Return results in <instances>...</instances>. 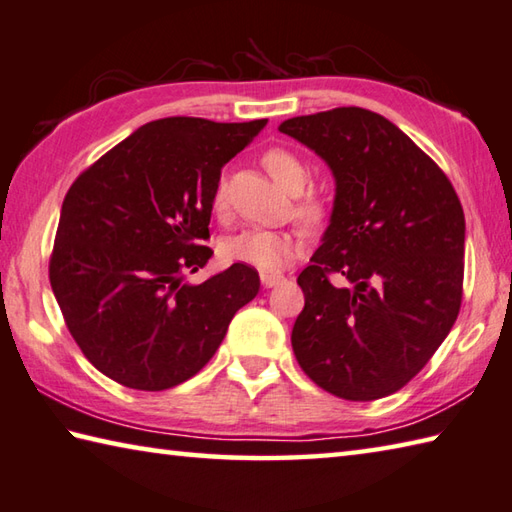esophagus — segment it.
Instances as JSON below:
<instances>
[{"mask_svg":"<svg viewBox=\"0 0 512 512\" xmlns=\"http://www.w3.org/2000/svg\"><path fill=\"white\" fill-rule=\"evenodd\" d=\"M259 280H262V284H264L266 288H271V286H275V284H280V282L284 280V275H282V273H268V271H262V273H259Z\"/></svg>","mask_w":512,"mask_h":512,"instance_id":"1","label":"esophagus"}]
</instances>
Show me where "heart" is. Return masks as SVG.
I'll return each instance as SVG.
<instances>
[{"mask_svg":"<svg viewBox=\"0 0 512 512\" xmlns=\"http://www.w3.org/2000/svg\"><path fill=\"white\" fill-rule=\"evenodd\" d=\"M266 172L286 188L288 192H300L309 181V165H306L295 152L286 147H271L262 156ZM228 203V183L219 179L215 192H212V208L221 212ZM327 212V201L318 194H306L297 203V215L306 221H320ZM304 248V235L300 230H268V228H250L241 230L237 235L228 237L221 244L219 253L230 264L255 266L259 271H280L295 255Z\"/></svg>","mask_w":512,"mask_h":512,"instance_id":"obj_1","label":"heart"}]
</instances>
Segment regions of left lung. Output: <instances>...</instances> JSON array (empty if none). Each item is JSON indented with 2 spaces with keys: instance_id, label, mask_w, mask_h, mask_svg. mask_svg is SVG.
I'll return each mask as SVG.
<instances>
[{
  "instance_id": "8db88e82",
  "label": "left lung",
  "mask_w": 512,
  "mask_h": 512,
  "mask_svg": "<svg viewBox=\"0 0 512 512\" xmlns=\"http://www.w3.org/2000/svg\"><path fill=\"white\" fill-rule=\"evenodd\" d=\"M280 132L320 154L336 176L331 224L297 277L304 309L291 333L295 358L315 385L345 401L394 394L459 315L461 201L441 167L376 111L338 107L288 118Z\"/></svg>"
}]
</instances>
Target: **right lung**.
Returning a JSON list of instances; mask_svg holds the SVG:
<instances>
[{
  "label": "right lung",
  "mask_w": 512,
  "mask_h": 512,
  "mask_svg": "<svg viewBox=\"0 0 512 512\" xmlns=\"http://www.w3.org/2000/svg\"><path fill=\"white\" fill-rule=\"evenodd\" d=\"M268 120H152L89 165L64 197L49 280L85 358L116 383L161 392L208 365L228 324L259 291L232 264L201 284L221 167Z\"/></svg>",
  "instance_id": "obj_1"
}]
</instances>
